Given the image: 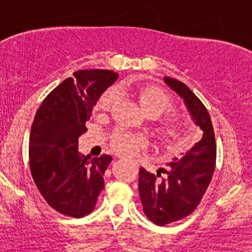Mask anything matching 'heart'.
<instances>
[{
  "instance_id": "heart-1",
  "label": "heart",
  "mask_w": 252,
  "mask_h": 252,
  "mask_svg": "<svg viewBox=\"0 0 252 252\" xmlns=\"http://www.w3.org/2000/svg\"><path fill=\"white\" fill-rule=\"evenodd\" d=\"M138 103L146 111L149 117H160L169 112L173 109V102L170 97L161 89L154 86H141L136 90ZM117 94L115 90H108L97 102V109L109 110L112 104L116 102ZM158 136L160 141L167 147H179L181 146V126L178 118L170 116L164 118L158 124ZM110 144L112 149L118 154L124 156L134 155L138 150L146 148L147 138L142 135L132 134V132L118 131L114 132L110 138Z\"/></svg>"
}]
</instances>
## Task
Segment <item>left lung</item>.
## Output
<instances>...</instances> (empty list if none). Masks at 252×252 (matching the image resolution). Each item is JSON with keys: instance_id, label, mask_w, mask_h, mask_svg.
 Wrapping results in <instances>:
<instances>
[{"instance_id": "left-lung-1", "label": "left lung", "mask_w": 252, "mask_h": 252, "mask_svg": "<svg viewBox=\"0 0 252 252\" xmlns=\"http://www.w3.org/2000/svg\"><path fill=\"white\" fill-rule=\"evenodd\" d=\"M164 83L184 99L193 122L202 130V137L182 158H174L166 170L167 179L140 169L138 192L144 215L156 225L169 224L189 216L200 204L216 167L217 146L209 111L187 85L164 77Z\"/></svg>"}]
</instances>
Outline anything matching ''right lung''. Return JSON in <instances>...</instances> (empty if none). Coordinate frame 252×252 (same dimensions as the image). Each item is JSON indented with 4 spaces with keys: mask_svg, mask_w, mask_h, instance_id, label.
<instances>
[{
    "mask_svg": "<svg viewBox=\"0 0 252 252\" xmlns=\"http://www.w3.org/2000/svg\"><path fill=\"white\" fill-rule=\"evenodd\" d=\"M109 70H80L57 86L37 109L30 136V167L46 202L62 215L82 218L94 211L111 156L90 158L78 137L100 94L117 80Z\"/></svg>",
    "mask_w": 252,
    "mask_h": 252,
    "instance_id": "1",
    "label": "right lung"
}]
</instances>
